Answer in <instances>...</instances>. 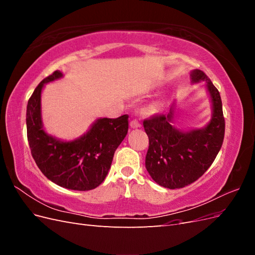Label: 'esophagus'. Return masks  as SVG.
Masks as SVG:
<instances>
[{
  "label": "esophagus",
  "mask_w": 255,
  "mask_h": 255,
  "mask_svg": "<svg viewBox=\"0 0 255 255\" xmlns=\"http://www.w3.org/2000/svg\"><path fill=\"white\" fill-rule=\"evenodd\" d=\"M129 126H130V128H137L140 127V122L138 121L137 119H133L132 121L129 122Z\"/></svg>",
  "instance_id": "obj_1"
}]
</instances>
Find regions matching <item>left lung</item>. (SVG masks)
<instances>
[{"label":"left lung","instance_id":"left-lung-1","mask_svg":"<svg viewBox=\"0 0 255 255\" xmlns=\"http://www.w3.org/2000/svg\"><path fill=\"white\" fill-rule=\"evenodd\" d=\"M192 82L205 81L213 103L211 122L200 129L181 132L173 126L171 106L167 115H154L143 120L149 137L145 168L158 185L169 189L182 188L197 181L211 167L221 149L226 122L218 89L201 70L190 74Z\"/></svg>","mask_w":255,"mask_h":255}]
</instances>
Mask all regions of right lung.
I'll return each mask as SVG.
<instances>
[{
    "label": "right lung",
    "instance_id": "obj_1",
    "mask_svg": "<svg viewBox=\"0 0 255 255\" xmlns=\"http://www.w3.org/2000/svg\"><path fill=\"white\" fill-rule=\"evenodd\" d=\"M54 71L40 82L30 96L26 109V129L30 153L40 171L50 181L72 190H91L106 177L115 151L128 129V116L98 119L84 136L73 141H59L44 132L40 97L45 83L61 78Z\"/></svg>",
    "mask_w": 255,
    "mask_h": 255
}]
</instances>
